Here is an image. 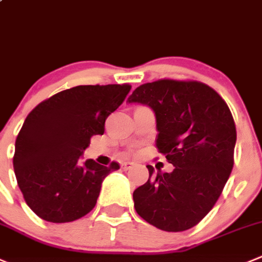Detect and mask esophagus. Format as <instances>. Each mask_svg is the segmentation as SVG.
Returning <instances> with one entry per match:
<instances>
[{
	"instance_id": "esophagus-1",
	"label": "esophagus",
	"mask_w": 262,
	"mask_h": 262,
	"mask_svg": "<svg viewBox=\"0 0 262 262\" xmlns=\"http://www.w3.org/2000/svg\"><path fill=\"white\" fill-rule=\"evenodd\" d=\"M133 162H130V161H125V162H123V164H121V167H123L124 170H129L130 169L132 166H133Z\"/></svg>"
}]
</instances>
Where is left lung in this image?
I'll list each match as a JSON object with an SVG mask.
<instances>
[{
	"label": "left lung",
	"mask_w": 262,
	"mask_h": 262,
	"mask_svg": "<svg viewBox=\"0 0 262 262\" xmlns=\"http://www.w3.org/2000/svg\"><path fill=\"white\" fill-rule=\"evenodd\" d=\"M128 102L154 110L156 147L175 166L155 174L147 165L148 180L133 192L137 214L165 232L190 229L214 207L232 172L237 141L232 113L216 91L197 80L146 83Z\"/></svg>",
	"instance_id": "obj_1"
}]
</instances>
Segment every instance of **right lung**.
Instances as JSON below:
<instances>
[{
    "instance_id": "right-lung-1",
    "label": "right lung",
    "mask_w": 262,
    "mask_h": 262,
    "mask_svg": "<svg viewBox=\"0 0 262 262\" xmlns=\"http://www.w3.org/2000/svg\"><path fill=\"white\" fill-rule=\"evenodd\" d=\"M129 84L78 85L35 106L15 142L14 170L28 206L40 219L69 223L96 206L101 184L118 162L103 166L82 155L125 100Z\"/></svg>"
}]
</instances>
